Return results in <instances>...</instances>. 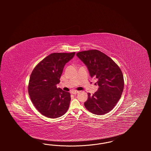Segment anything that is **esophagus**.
I'll return each instance as SVG.
<instances>
[{"mask_svg": "<svg viewBox=\"0 0 151 151\" xmlns=\"http://www.w3.org/2000/svg\"><path fill=\"white\" fill-rule=\"evenodd\" d=\"M71 93L73 94H76L78 93H79V91H72L71 92Z\"/></svg>", "mask_w": 151, "mask_h": 151, "instance_id": "1", "label": "esophagus"}]
</instances>
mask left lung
<instances>
[{
    "label": "left lung",
    "mask_w": 151,
    "mask_h": 151,
    "mask_svg": "<svg viewBox=\"0 0 151 151\" xmlns=\"http://www.w3.org/2000/svg\"><path fill=\"white\" fill-rule=\"evenodd\" d=\"M76 55L87 67L91 78L97 79L96 84L99 86L93 94L88 93L85 107L94 114L108 113L114 108L123 92L124 80L121 69L100 51H83Z\"/></svg>",
    "instance_id": "8db88e82"
}]
</instances>
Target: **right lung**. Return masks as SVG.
Returning a JSON list of instances; mask_svg holds the SVG:
<instances>
[{
  "label": "right lung",
  "mask_w": 151,
  "mask_h": 151,
  "mask_svg": "<svg viewBox=\"0 0 151 151\" xmlns=\"http://www.w3.org/2000/svg\"><path fill=\"white\" fill-rule=\"evenodd\" d=\"M75 52L52 53L36 65L29 79L28 93L34 106L42 115L57 118L68 109L71 95L57 88L65 65Z\"/></svg>",
  "instance_id": "obj_1"
}]
</instances>
